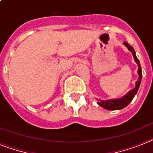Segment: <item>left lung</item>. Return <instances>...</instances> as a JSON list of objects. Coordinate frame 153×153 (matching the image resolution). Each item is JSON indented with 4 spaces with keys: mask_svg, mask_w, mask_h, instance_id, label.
Masks as SVG:
<instances>
[{
    "mask_svg": "<svg viewBox=\"0 0 153 153\" xmlns=\"http://www.w3.org/2000/svg\"><path fill=\"white\" fill-rule=\"evenodd\" d=\"M124 45H125L128 48V49L132 53V56H133V57H134L135 61H136V63H137V65H138V71H137V73H138V75H139V79H138V80L136 82V87H135L133 89L131 90V91H129V92H128L126 95L124 96L123 97L119 98V99H113V100H100V101H98L97 104L100 105V107L104 108H105V109L107 110H119L122 109V108H124L126 107V106L132 101L133 97H135V95L137 94V91L139 89L140 82H141V67H140V65L139 60H138V58H137V56H136V52H135L134 48H132V46H130L127 42H124Z\"/></svg>",
    "mask_w": 153,
    "mask_h": 153,
    "instance_id": "left-lung-1",
    "label": "left lung"
}]
</instances>
